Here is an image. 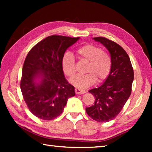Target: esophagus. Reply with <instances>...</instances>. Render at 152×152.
Masks as SVG:
<instances>
[{
	"instance_id": "obj_1",
	"label": "esophagus",
	"mask_w": 152,
	"mask_h": 152,
	"mask_svg": "<svg viewBox=\"0 0 152 152\" xmlns=\"http://www.w3.org/2000/svg\"><path fill=\"white\" fill-rule=\"evenodd\" d=\"M75 92H76V94H77V95H81V94H83V93H85L86 91L85 90L76 88V89H75Z\"/></svg>"
}]
</instances>
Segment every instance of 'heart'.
Masks as SVG:
<instances>
[{"mask_svg": "<svg viewBox=\"0 0 152 152\" xmlns=\"http://www.w3.org/2000/svg\"><path fill=\"white\" fill-rule=\"evenodd\" d=\"M80 59L89 62L86 72L79 74L70 80V82L78 89H86L96 82H102L108 76L112 68V59L108 53L103 52L101 48L93 44H87L76 50ZM63 70L67 76L72 78L76 72V61L70 53L64 55L61 61Z\"/></svg>", "mask_w": 152, "mask_h": 152, "instance_id": "1", "label": "heart"}]
</instances>
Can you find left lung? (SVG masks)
Listing matches in <instances>:
<instances>
[{
    "label": "left lung",
    "mask_w": 152,
    "mask_h": 152,
    "mask_svg": "<svg viewBox=\"0 0 152 152\" xmlns=\"http://www.w3.org/2000/svg\"><path fill=\"white\" fill-rule=\"evenodd\" d=\"M93 40L101 43L110 54L112 68L104 82L89 92L95 98L94 104L86 110L89 117L99 122L114 119L124 107L131 93L133 69L127 52L117 43L104 37Z\"/></svg>",
    "instance_id": "1"
}]
</instances>
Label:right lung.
<instances>
[{
    "label": "right lung",
    "instance_id": "1",
    "mask_svg": "<svg viewBox=\"0 0 152 152\" xmlns=\"http://www.w3.org/2000/svg\"><path fill=\"white\" fill-rule=\"evenodd\" d=\"M80 39L52 35L32 48L25 58L20 88L29 110L37 118L51 120L63 112L74 87L65 79L61 61L64 52Z\"/></svg>",
    "mask_w": 152,
    "mask_h": 152
}]
</instances>
